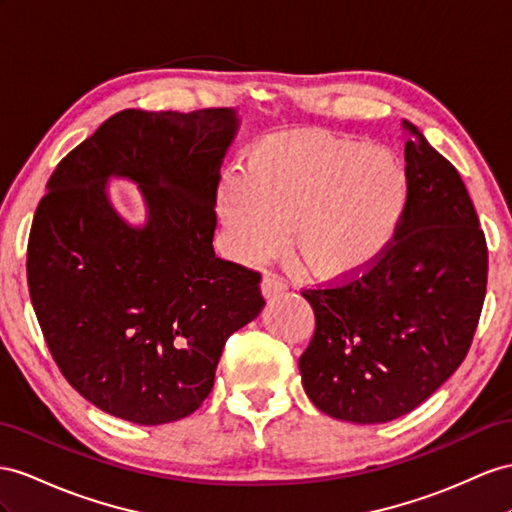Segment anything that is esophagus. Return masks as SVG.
<instances>
[{"label": "esophagus", "mask_w": 512, "mask_h": 512, "mask_svg": "<svg viewBox=\"0 0 512 512\" xmlns=\"http://www.w3.org/2000/svg\"><path fill=\"white\" fill-rule=\"evenodd\" d=\"M287 290V285L283 279H279L277 274H264V279H261V294L264 298H277Z\"/></svg>", "instance_id": "1"}]
</instances>
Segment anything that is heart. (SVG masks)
Wrapping results in <instances>:
<instances>
[{"label": "heart", "instance_id": "obj_1", "mask_svg": "<svg viewBox=\"0 0 512 512\" xmlns=\"http://www.w3.org/2000/svg\"><path fill=\"white\" fill-rule=\"evenodd\" d=\"M242 168L218 188L229 255L246 264L266 257L290 225L292 253L320 281L368 268L396 233L409 196L391 149L324 134L261 138Z\"/></svg>", "mask_w": 512, "mask_h": 512}]
</instances>
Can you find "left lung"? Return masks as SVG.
Instances as JSON below:
<instances>
[{
  "label": "left lung",
  "mask_w": 512,
  "mask_h": 512,
  "mask_svg": "<svg viewBox=\"0 0 512 512\" xmlns=\"http://www.w3.org/2000/svg\"><path fill=\"white\" fill-rule=\"evenodd\" d=\"M402 127L409 196L393 244L357 281L303 294L316 313L298 359L305 393L352 424L391 422L448 381L487 294V242L461 175Z\"/></svg>",
  "instance_id": "left-lung-1"
}]
</instances>
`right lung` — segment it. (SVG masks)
Segmentation results:
<instances>
[{"label": "right lung", "mask_w": 512, "mask_h": 512, "mask_svg": "<svg viewBox=\"0 0 512 512\" xmlns=\"http://www.w3.org/2000/svg\"><path fill=\"white\" fill-rule=\"evenodd\" d=\"M238 129L233 108L123 110L47 183L28 242L32 307L64 378L114 417L160 426L194 413L229 335L266 305L259 272L212 244ZM112 178L139 188L142 223L111 203Z\"/></svg>", "instance_id": "1"}]
</instances>
